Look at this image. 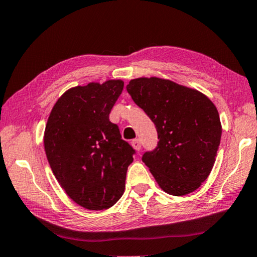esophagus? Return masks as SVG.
I'll list each match as a JSON object with an SVG mask.
<instances>
[{"label":"esophagus","instance_id":"obj_1","mask_svg":"<svg viewBox=\"0 0 257 257\" xmlns=\"http://www.w3.org/2000/svg\"><path fill=\"white\" fill-rule=\"evenodd\" d=\"M132 146L136 149V151H141V148H142L141 141H139V139H134V141L132 142Z\"/></svg>","mask_w":257,"mask_h":257}]
</instances>
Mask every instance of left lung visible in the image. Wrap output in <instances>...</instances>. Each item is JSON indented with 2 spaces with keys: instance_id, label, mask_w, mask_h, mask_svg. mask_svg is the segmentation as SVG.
I'll return each instance as SVG.
<instances>
[{
  "instance_id": "left-lung-1",
  "label": "left lung",
  "mask_w": 257,
  "mask_h": 257,
  "mask_svg": "<svg viewBox=\"0 0 257 257\" xmlns=\"http://www.w3.org/2000/svg\"><path fill=\"white\" fill-rule=\"evenodd\" d=\"M127 91L156 125L160 142L143 162L160 188L175 197L199 189L220 144L216 105L198 90L155 76L134 78Z\"/></svg>"
}]
</instances>
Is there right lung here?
I'll return each instance as SVG.
<instances>
[{
    "mask_svg": "<svg viewBox=\"0 0 257 257\" xmlns=\"http://www.w3.org/2000/svg\"><path fill=\"white\" fill-rule=\"evenodd\" d=\"M122 80L68 88L46 123L44 146L51 171L74 202L88 210L112 207L122 197L135 151L109 114Z\"/></svg>",
    "mask_w": 257,
    "mask_h": 257,
    "instance_id": "obj_1",
    "label": "right lung"
}]
</instances>
